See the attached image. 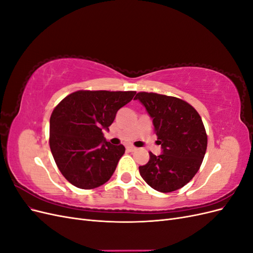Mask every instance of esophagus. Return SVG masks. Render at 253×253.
Here are the masks:
<instances>
[{"mask_svg": "<svg viewBox=\"0 0 253 253\" xmlns=\"http://www.w3.org/2000/svg\"><path fill=\"white\" fill-rule=\"evenodd\" d=\"M126 149H127L129 152H134V151H136V148L134 147V145H127Z\"/></svg>", "mask_w": 253, "mask_h": 253, "instance_id": "1", "label": "esophagus"}]
</instances>
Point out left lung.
I'll use <instances>...</instances> for the list:
<instances>
[{
    "label": "left lung",
    "instance_id": "1",
    "mask_svg": "<svg viewBox=\"0 0 253 253\" xmlns=\"http://www.w3.org/2000/svg\"><path fill=\"white\" fill-rule=\"evenodd\" d=\"M135 99L153 118L163 149L159 156L149 153V162L139 167V173L154 190L173 192L187 185L202 166L208 143L203 120L192 105L179 98L139 91Z\"/></svg>",
    "mask_w": 253,
    "mask_h": 253
}]
</instances>
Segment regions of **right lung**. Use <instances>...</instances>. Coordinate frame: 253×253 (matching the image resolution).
Returning <instances> with one entry per match:
<instances>
[{"instance_id": "1", "label": "right lung", "mask_w": 253, "mask_h": 253, "mask_svg": "<svg viewBox=\"0 0 253 253\" xmlns=\"http://www.w3.org/2000/svg\"><path fill=\"white\" fill-rule=\"evenodd\" d=\"M136 91L77 90L53 109L49 121V147L60 172L72 185L95 189L108 181L125 154L122 144L105 141L119 109Z\"/></svg>"}]
</instances>
